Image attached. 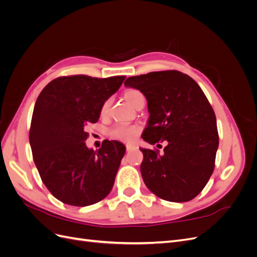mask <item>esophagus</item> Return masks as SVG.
Masks as SVG:
<instances>
[{"instance_id": "obj_1", "label": "esophagus", "mask_w": 257, "mask_h": 257, "mask_svg": "<svg viewBox=\"0 0 257 257\" xmlns=\"http://www.w3.org/2000/svg\"><path fill=\"white\" fill-rule=\"evenodd\" d=\"M136 149V147L135 146H133V145H126V151H132V150H135Z\"/></svg>"}]
</instances>
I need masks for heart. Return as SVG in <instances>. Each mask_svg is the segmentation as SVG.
Here are the masks:
<instances>
[{"label": "heart", "mask_w": 257, "mask_h": 257, "mask_svg": "<svg viewBox=\"0 0 257 257\" xmlns=\"http://www.w3.org/2000/svg\"><path fill=\"white\" fill-rule=\"evenodd\" d=\"M124 95H125L126 100L132 106H135L138 100L144 97L143 93L141 91L134 90V89L127 90ZM108 110H109V100H106V102L102 106L100 112H102V114H106L108 112ZM139 131H141V128L136 125L118 124V125H115L113 128H111L110 135L115 139H119V141L131 143L137 137V135L139 134Z\"/></svg>", "instance_id": "heart-1"}]
</instances>
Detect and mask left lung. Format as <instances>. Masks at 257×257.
<instances>
[{
  "instance_id": "8db88e82",
  "label": "left lung",
  "mask_w": 257,
  "mask_h": 257,
  "mask_svg": "<svg viewBox=\"0 0 257 257\" xmlns=\"http://www.w3.org/2000/svg\"><path fill=\"white\" fill-rule=\"evenodd\" d=\"M124 85L139 90L147 98L150 115L144 141L150 145L167 142L162 155L141 148L147 188L175 203L196 197L213 173L219 147L215 114L203 90L178 71L133 76Z\"/></svg>"
}]
</instances>
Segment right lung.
I'll use <instances>...</instances> for the list:
<instances>
[{
  "label": "right lung",
  "instance_id": "1",
  "mask_svg": "<svg viewBox=\"0 0 257 257\" xmlns=\"http://www.w3.org/2000/svg\"><path fill=\"white\" fill-rule=\"evenodd\" d=\"M125 76L75 75L50 81L38 95L30 145L38 173L52 195L71 206L96 204L110 193L125 146L105 141L89 149L87 126L97 122L103 104Z\"/></svg>",
  "mask_w": 257,
  "mask_h": 257
}]
</instances>
